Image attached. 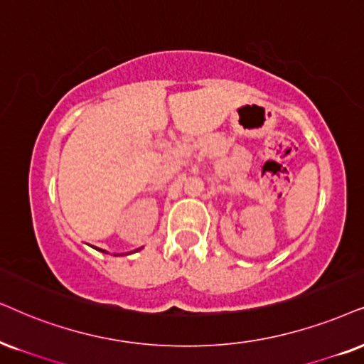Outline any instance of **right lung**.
<instances>
[{
    "label": "right lung",
    "mask_w": 364,
    "mask_h": 364,
    "mask_svg": "<svg viewBox=\"0 0 364 364\" xmlns=\"http://www.w3.org/2000/svg\"><path fill=\"white\" fill-rule=\"evenodd\" d=\"M100 252H104V254H107V252H105V250H102V248H100Z\"/></svg>",
    "instance_id": "obj_1"
}]
</instances>
